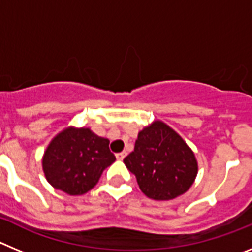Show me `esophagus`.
Instances as JSON below:
<instances>
[{
	"instance_id": "obj_1",
	"label": "esophagus",
	"mask_w": 252,
	"mask_h": 252,
	"mask_svg": "<svg viewBox=\"0 0 252 252\" xmlns=\"http://www.w3.org/2000/svg\"><path fill=\"white\" fill-rule=\"evenodd\" d=\"M125 157H126V153H125V151H122V153H117V154H116V158H117V160H122Z\"/></svg>"
}]
</instances>
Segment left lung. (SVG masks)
<instances>
[{
	"label": "left lung",
	"instance_id": "8db88e82",
	"mask_svg": "<svg viewBox=\"0 0 252 252\" xmlns=\"http://www.w3.org/2000/svg\"><path fill=\"white\" fill-rule=\"evenodd\" d=\"M124 162L135 174L141 192L155 201H169L184 194L198 173L192 149L161 121H154L140 131L133 151Z\"/></svg>",
	"mask_w": 252,
	"mask_h": 252
}]
</instances>
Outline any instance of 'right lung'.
I'll return each mask as SVG.
<instances>
[{
	"mask_svg": "<svg viewBox=\"0 0 252 252\" xmlns=\"http://www.w3.org/2000/svg\"><path fill=\"white\" fill-rule=\"evenodd\" d=\"M108 145L110 140L97 136L90 128H65L51 140L44 153L46 180L66 194H84L116 160Z\"/></svg>",
	"mask_w": 252,
	"mask_h": 252,
	"instance_id": "1",
	"label": "right lung"
}]
</instances>
